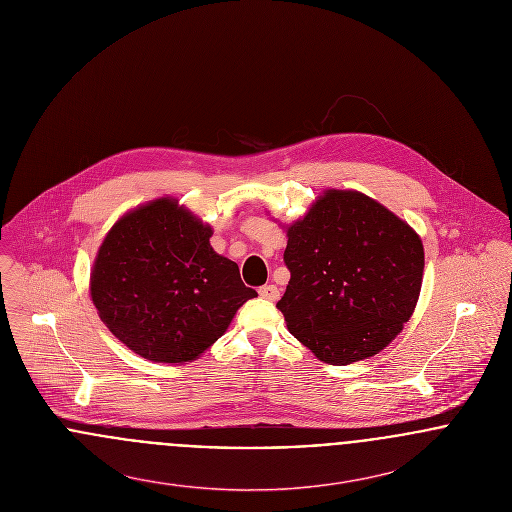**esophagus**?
<instances>
[{"instance_id":"obj_1","label":"esophagus","mask_w":512,"mask_h":512,"mask_svg":"<svg viewBox=\"0 0 512 512\" xmlns=\"http://www.w3.org/2000/svg\"><path fill=\"white\" fill-rule=\"evenodd\" d=\"M258 293L264 297V299H270V301H276L280 297V290L274 286V284H268V286H262Z\"/></svg>"}]
</instances>
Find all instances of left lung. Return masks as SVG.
<instances>
[{
	"mask_svg": "<svg viewBox=\"0 0 512 512\" xmlns=\"http://www.w3.org/2000/svg\"><path fill=\"white\" fill-rule=\"evenodd\" d=\"M290 282L278 309L319 361L351 365L382 351L414 313L420 236L357 191H327L288 228Z\"/></svg>",
	"mask_w": 512,
	"mask_h": 512,
	"instance_id": "obj_1",
	"label": "left lung"
}]
</instances>
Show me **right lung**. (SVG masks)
Segmentation results:
<instances>
[{"mask_svg": "<svg viewBox=\"0 0 512 512\" xmlns=\"http://www.w3.org/2000/svg\"><path fill=\"white\" fill-rule=\"evenodd\" d=\"M211 234L177 201L157 199L104 238L92 301L112 335L147 361H195L258 295L244 286L236 262L213 250Z\"/></svg>", "mask_w": 512, "mask_h": 512, "instance_id": "obj_1", "label": "right lung"}]
</instances>
